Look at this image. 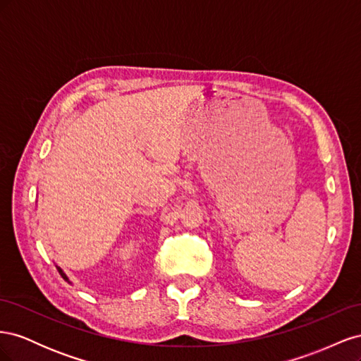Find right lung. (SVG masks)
Masks as SVG:
<instances>
[{
	"mask_svg": "<svg viewBox=\"0 0 361 361\" xmlns=\"http://www.w3.org/2000/svg\"><path fill=\"white\" fill-rule=\"evenodd\" d=\"M56 267H57V269H59V272H60V276H61V277H63V279H64V280H66V281H68V283H71V280H69V277H68V276H66V274H64V271H63V269H61V268H60V267H59V265H56ZM71 285H72V283H71Z\"/></svg>",
	"mask_w": 361,
	"mask_h": 361,
	"instance_id": "add662e5",
	"label": "right lung"
}]
</instances>
